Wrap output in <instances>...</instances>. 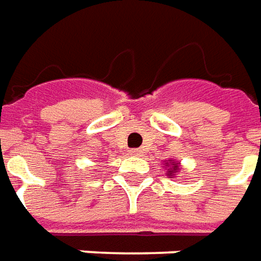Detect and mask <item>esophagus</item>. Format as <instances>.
Returning a JSON list of instances; mask_svg holds the SVG:
<instances>
[{"label":"esophagus","mask_w":261,"mask_h":261,"mask_svg":"<svg viewBox=\"0 0 261 261\" xmlns=\"http://www.w3.org/2000/svg\"><path fill=\"white\" fill-rule=\"evenodd\" d=\"M130 154H134V156H141L142 150L141 149H132V150H130Z\"/></svg>","instance_id":"34e87169"}]
</instances>
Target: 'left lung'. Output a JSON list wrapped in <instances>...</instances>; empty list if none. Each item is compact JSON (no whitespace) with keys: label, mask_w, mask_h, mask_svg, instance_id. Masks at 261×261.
I'll use <instances>...</instances> for the list:
<instances>
[{"label":"left lung","mask_w":261,"mask_h":261,"mask_svg":"<svg viewBox=\"0 0 261 261\" xmlns=\"http://www.w3.org/2000/svg\"><path fill=\"white\" fill-rule=\"evenodd\" d=\"M166 166H168V170H166V175L169 176V177H173L175 175H177V172L180 170V168H179V163L177 162H173V161H168L166 163H165Z\"/></svg>","instance_id":"8db88e82"}]
</instances>
